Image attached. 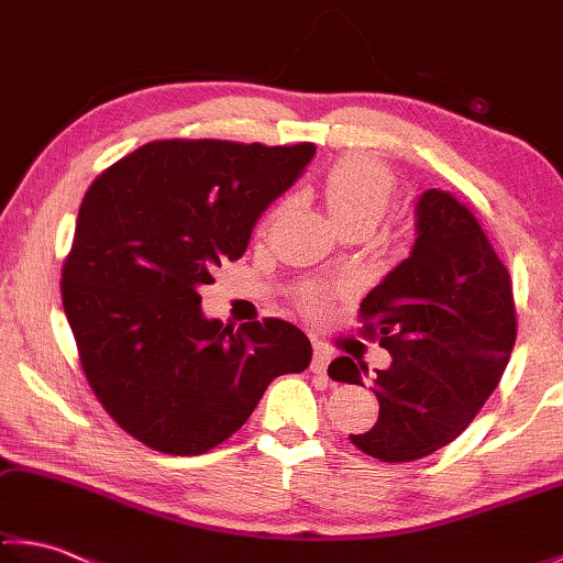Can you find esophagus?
<instances>
[{
  "label": "esophagus",
  "instance_id": "34e87169",
  "mask_svg": "<svg viewBox=\"0 0 563 563\" xmlns=\"http://www.w3.org/2000/svg\"><path fill=\"white\" fill-rule=\"evenodd\" d=\"M330 360H332V355L325 347H316V355H312L310 369H312V373H318V375H325Z\"/></svg>",
  "mask_w": 563,
  "mask_h": 563
}]
</instances>
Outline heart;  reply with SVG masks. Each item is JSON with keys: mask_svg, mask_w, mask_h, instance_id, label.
Listing matches in <instances>:
<instances>
[{"mask_svg": "<svg viewBox=\"0 0 563 563\" xmlns=\"http://www.w3.org/2000/svg\"><path fill=\"white\" fill-rule=\"evenodd\" d=\"M322 203L338 228L365 223L375 225L385 216L395 194V178L389 170L365 156H347L332 166L320 186ZM305 308H320L318 290L302 292Z\"/></svg>", "mask_w": 563, "mask_h": 563, "instance_id": "heart-1", "label": "heart"}]
</instances>
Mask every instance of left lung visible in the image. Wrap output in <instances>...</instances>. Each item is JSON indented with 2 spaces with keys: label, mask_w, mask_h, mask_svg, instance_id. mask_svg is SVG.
<instances>
[{
  "label": "left lung",
  "mask_w": 563,
  "mask_h": 563,
  "mask_svg": "<svg viewBox=\"0 0 563 563\" xmlns=\"http://www.w3.org/2000/svg\"><path fill=\"white\" fill-rule=\"evenodd\" d=\"M415 233L407 258L360 305L365 332L379 338L393 365L373 379L375 427L350 440L383 462L422 460L454 442L499 385L517 340L509 271L470 208L424 190ZM365 373L350 357L328 367L350 385H362Z\"/></svg>",
  "instance_id": "obj_1"
}]
</instances>
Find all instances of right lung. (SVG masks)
<instances>
[{
  "mask_svg": "<svg viewBox=\"0 0 563 563\" xmlns=\"http://www.w3.org/2000/svg\"><path fill=\"white\" fill-rule=\"evenodd\" d=\"M312 144L154 141L93 180L62 271L64 312L103 409L151 450L190 456L241 430L275 377L312 347L285 320L233 330L201 310Z\"/></svg>",
  "mask_w": 563,
  "mask_h": 563,
  "instance_id": "1",
  "label": "right lung"
}]
</instances>
